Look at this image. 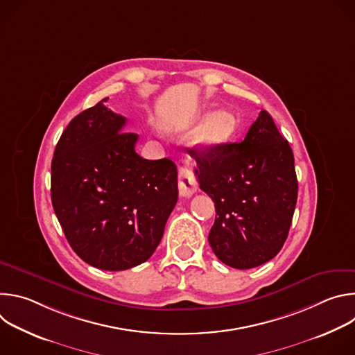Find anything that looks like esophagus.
Listing matches in <instances>:
<instances>
[{
    "label": "esophagus",
    "mask_w": 355,
    "mask_h": 355,
    "mask_svg": "<svg viewBox=\"0 0 355 355\" xmlns=\"http://www.w3.org/2000/svg\"><path fill=\"white\" fill-rule=\"evenodd\" d=\"M180 180V193L182 196H192L198 189L196 177L189 166H182L178 171Z\"/></svg>",
    "instance_id": "1"
}]
</instances>
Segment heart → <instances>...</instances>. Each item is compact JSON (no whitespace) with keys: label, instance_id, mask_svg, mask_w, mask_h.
<instances>
[{"label":"heart","instance_id":"b5f03b06","mask_svg":"<svg viewBox=\"0 0 355 355\" xmlns=\"http://www.w3.org/2000/svg\"><path fill=\"white\" fill-rule=\"evenodd\" d=\"M230 130V118L226 114H216L211 116L199 132L202 141L212 143L223 139Z\"/></svg>","mask_w":355,"mask_h":355}]
</instances>
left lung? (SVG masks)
I'll list each match as a JSON object with an SVG mask.
<instances>
[{"instance_id":"1","label":"left lung","mask_w":355,"mask_h":355,"mask_svg":"<svg viewBox=\"0 0 355 355\" xmlns=\"http://www.w3.org/2000/svg\"><path fill=\"white\" fill-rule=\"evenodd\" d=\"M199 188L215 202L208 240L237 270L259 267L282 248L297 199L292 148L261 111L240 143L189 148Z\"/></svg>"}]
</instances>
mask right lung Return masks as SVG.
<instances>
[{
  "label": "right lung",
  "mask_w": 355,
  "mask_h": 355,
  "mask_svg": "<svg viewBox=\"0 0 355 355\" xmlns=\"http://www.w3.org/2000/svg\"><path fill=\"white\" fill-rule=\"evenodd\" d=\"M107 99V98H105ZM78 114L52 160V204L67 241L87 264L123 271L150 259L178 199L177 167L135 151L126 118L104 105Z\"/></svg>",
  "instance_id": "1"
}]
</instances>
